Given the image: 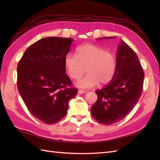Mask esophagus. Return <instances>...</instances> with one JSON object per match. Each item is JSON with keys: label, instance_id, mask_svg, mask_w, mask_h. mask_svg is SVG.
Here are the masks:
<instances>
[{"label": "esophagus", "instance_id": "obj_1", "mask_svg": "<svg viewBox=\"0 0 160 160\" xmlns=\"http://www.w3.org/2000/svg\"><path fill=\"white\" fill-rule=\"evenodd\" d=\"M87 92V91H83V90H78V94H82V93H85Z\"/></svg>", "mask_w": 160, "mask_h": 160}]
</instances>
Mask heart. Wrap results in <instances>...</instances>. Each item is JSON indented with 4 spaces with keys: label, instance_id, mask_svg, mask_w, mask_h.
<instances>
[{
    "label": "heart",
    "instance_id": "b5f03b06",
    "mask_svg": "<svg viewBox=\"0 0 160 160\" xmlns=\"http://www.w3.org/2000/svg\"><path fill=\"white\" fill-rule=\"evenodd\" d=\"M64 64L69 76L78 80L85 72L87 74L76 82L81 89H90L100 82L106 84L113 79L116 70V58L113 53L103 47L85 45L78 47L76 56L68 53Z\"/></svg>",
    "mask_w": 160,
    "mask_h": 160
}]
</instances>
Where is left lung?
I'll return each instance as SVG.
<instances>
[{
    "label": "left lung",
    "instance_id": "obj_1",
    "mask_svg": "<svg viewBox=\"0 0 160 160\" xmlns=\"http://www.w3.org/2000/svg\"><path fill=\"white\" fill-rule=\"evenodd\" d=\"M144 78L143 68L137 54L122 40L117 51L115 75L107 85L96 91L98 100L91 108L92 116L100 123L107 125L123 120L140 99Z\"/></svg>",
    "mask_w": 160,
    "mask_h": 160
}]
</instances>
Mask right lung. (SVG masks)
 Returning <instances> with one entry per match:
<instances>
[{
  "label": "right lung",
  "instance_id": "right-lung-1",
  "mask_svg": "<svg viewBox=\"0 0 160 160\" xmlns=\"http://www.w3.org/2000/svg\"><path fill=\"white\" fill-rule=\"evenodd\" d=\"M73 39L47 37L30 45L17 67V86L30 113L45 124L65 116L78 93L65 73L64 58Z\"/></svg>",
  "mask_w": 160,
  "mask_h": 160
}]
</instances>
